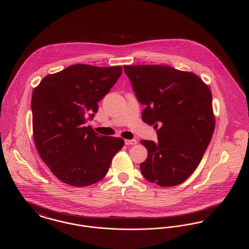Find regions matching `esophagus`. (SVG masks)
Instances as JSON below:
<instances>
[{"mask_svg":"<svg viewBox=\"0 0 249 249\" xmlns=\"http://www.w3.org/2000/svg\"><path fill=\"white\" fill-rule=\"evenodd\" d=\"M124 143H125L126 145H129V144L133 145V144H136V143H137V141H136L135 139H132V140H125Z\"/></svg>","mask_w":249,"mask_h":249,"instance_id":"1","label":"esophagus"}]
</instances>
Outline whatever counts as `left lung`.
<instances>
[{"instance_id": "left-lung-1", "label": "left lung", "mask_w": 249, "mask_h": 249, "mask_svg": "<svg viewBox=\"0 0 249 249\" xmlns=\"http://www.w3.org/2000/svg\"><path fill=\"white\" fill-rule=\"evenodd\" d=\"M142 120L157 129L158 142L142 140L147 149L142 177L162 187L184 182L200 163L214 129L212 94L195 73L162 65L124 66Z\"/></svg>"}]
</instances>
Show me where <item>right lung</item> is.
<instances>
[{"label":"right lung","mask_w":249,"mask_h":249,"mask_svg":"<svg viewBox=\"0 0 249 249\" xmlns=\"http://www.w3.org/2000/svg\"><path fill=\"white\" fill-rule=\"evenodd\" d=\"M122 71L121 66L75 64L46 75L35 88L32 111L36 148L60 181L75 187L99 182L124 146L123 139L100 136L85 126Z\"/></svg>","instance_id":"obj_1"}]
</instances>
